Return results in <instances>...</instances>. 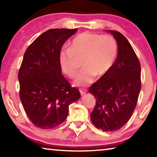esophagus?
Returning <instances> with one entry per match:
<instances>
[{"label": "esophagus", "mask_w": 157, "mask_h": 157, "mask_svg": "<svg viewBox=\"0 0 157 157\" xmlns=\"http://www.w3.org/2000/svg\"><path fill=\"white\" fill-rule=\"evenodd\" d=\"M87 91V89H79V92H80V94L82 95L85 94Z\"/></svg>", "instance_id": "obj_1"}]
</instances>
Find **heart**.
<instances>
[{"instance_id":"heart-1","label":"heart","mask_w":157,"mask_h":157,"mask_svg":"<svg viewBox=\"0 0 157 157\" xmlns=\"http://www.w3.org/2000/svg\"><path fill=\"white\" fill-rule=\"evenodd\" d=\"M118 53V43L110 34L85 32L74 38L68 48L61 49L60 67L69 78H74L79 68L78 59H82L84 68L75 80L78 86H85L93 82L95 75L107 74L113 65Z\"/></svg>"}]
</instances>
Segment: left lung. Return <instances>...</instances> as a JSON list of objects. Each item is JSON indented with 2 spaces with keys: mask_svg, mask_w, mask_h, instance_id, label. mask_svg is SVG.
<instances>
[{
  "mask_svg": "<svg viewBox=\"0 0 157 157\" xmlns=\"http://www.w3.org/2000/svg\"><path fill=\"white\" fill-rule=\"evenodd\" d=\"M109 33L118 43V56L109 72L89 89L96 100L92 123L104 132L117 131L129 121L141 87L140 62L131 44L119 32Z\"/></svg>",
  "mask_w": 157,
  "mask_h": 157,
  "instance_id": "8db88e82",
  "label": "left lung"
}]
</instances>
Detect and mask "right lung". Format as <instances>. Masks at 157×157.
<instances>
[{
    "label": "right lung",
    "mask_w": 157,
    "mask_h": 157,
    "mask_svg": "<svg viewBox=\"0 0 157 157\" xmlns=\"http://www.w3.org/2000/svg\"><path fill=\"white\" fill-rule=\"evenodd\" d=\"M78 29H50L25 50L18 71L19 96L34 126L52 129L67 118L68 106L80 93L62 74L59 54L64 42Z\"/></svg>",
    "instance_id": "right-lung-1"
}]
</instances>
